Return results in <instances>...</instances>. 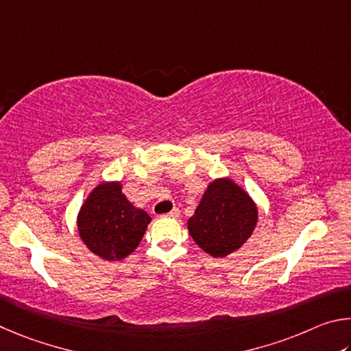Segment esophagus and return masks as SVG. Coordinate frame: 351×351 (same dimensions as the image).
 Listing matches in <instances>:
<instances>
[{
    "label": "esophagus",
    "mask_w": 351,
    "mask_h": 351,
    "mask_svg": "<svg viewBox=\"0 0 351 351\" xmlns=\"http://www.w3.org/2000/svg\"><path fill=\"white\" fill-rule=\"evenodd\" d=\"M166 217H171V219H179L180 216V211L177 210V208H174V210H171L168 214H165Z\"/></svg>",
    "instance_id": "esophagus-1"
}]
</instances>
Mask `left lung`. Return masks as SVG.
Instances as JSON below:
<instances>
[{
    "instance_id": "8db88e82",
    "label": "left lung",
    "mask_w": 351,
    "mask_h": 351,
    "mask_svg": "<svg viewBox=\"0 0 351 351\" xmlns=\"http://www.w3.org/2000/svg\"><path fill=\"white\" fill-rule=\"evenodd\" d=\"M259 220L253 197L231 177H219L206 186L188 220V231L199 248L213 257H226L247 243Z\"/></svg>"
}]
</instances>
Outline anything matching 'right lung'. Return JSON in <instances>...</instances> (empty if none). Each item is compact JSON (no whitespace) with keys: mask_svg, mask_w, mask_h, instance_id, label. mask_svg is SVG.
Returning a JSON list of instances; mask_svg holds the SVG:
<instances>
[{"mask_svg":"<svg viewBox=\"0 0 351 351\" xmlns=\"http://www.w3.org/2000/svg\"><path fill=\"white\" fill-rule=\"evenodd\" d=\"M121 188L119 180L98 183L77 214L78 234L86 248L109 262H120L134 253L151 222Z\"/></svg>","mask_w":351,"mask_h":351,"instance_id":"right-lung-1","label":"right lung"}]
</instances>
